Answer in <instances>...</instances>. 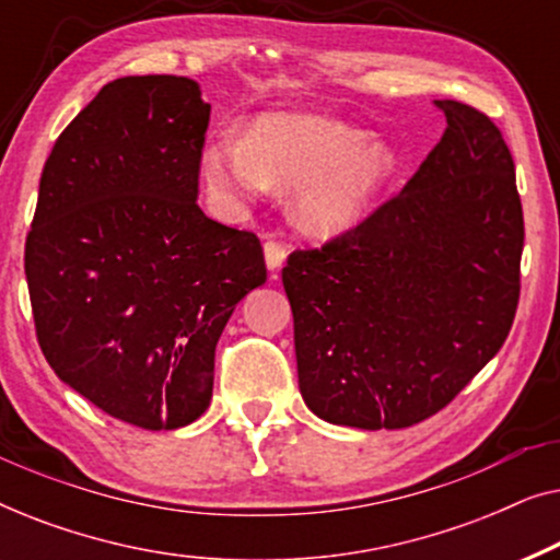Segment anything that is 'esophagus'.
<instances>
[{"instance_id":"1","label":"esophagus","mask_w":560,"mask_h":560,"mask_svg":"<svg viewBox=\"0 0 560 560\" xmlns=\"http://www.w3.org/2000/svg\"><path fill=\"white\" fill-rule=\"evenodd\" d=\"M265 265H267V270L270 272H275V270H280L282 267V262H285V257H288V247L285 244H280V242H265Z\"/></svg>"}]
</instances>
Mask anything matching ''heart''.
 Returning <instances> with one entry per match:
<instances>
[{"label": "heart", "mask_w": 560, "mask_h": 560, "mask_svg": "<svg viewBox=\"0 0 560 560\" xmlns=\"http://www.w3.org/2000/svg\"><path fill=\"white\" fill-rule=\"evenodd\" d=\"M397 167L387 142L341 119L301 112L267 114L247 137L219 132L201 150L203 178L226 206L255 201L270 186L293 188L290 217L324 240L362 224Z\"/></svg>", "instance_id": "b5f03b06"}]
</instances>
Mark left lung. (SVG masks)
I'll return each mask as SVG.
<instances>
[{
	"mask_svg": "<svg viewBox=\"0 0 560 560\" xmlns=\"http://www.w3.org/2000/svg\"><path fill=\"white\" fill-rule=\"evenodd\" d=\"M446 132L393 201L282 267L298 385L334 425L395 431L454 400L502 349L525 226L494 121L443 98Z\"/></svg>",
	"mask_w": 560,
	"mask_h": 560,
	"instance_id": "left-lung-1",
	"label": "left lung"
}]
</instances>
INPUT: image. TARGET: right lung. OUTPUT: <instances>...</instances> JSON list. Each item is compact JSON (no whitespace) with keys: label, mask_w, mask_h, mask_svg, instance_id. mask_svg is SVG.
<instances>
[{"label":"right lung","mask_w":560,"mask_h":560,"mask_svg":"<svg viewBox=\"0 0 560 560\" xmlns=\"http://www.w3.org/2000/svg\"><path fill=\"white\" fill-rule=\"evenodd\" d=\"M209 117L186 75L106 83L45 160L25 244L52 372L144 431L203 416L219 336L267 280L257 236L196 203Z\"/></svg>","instance_id":"add662e5"}]
</instances>
